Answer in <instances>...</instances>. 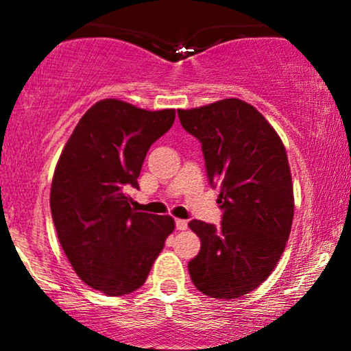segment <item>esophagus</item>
<instances>
[{
	"label": "esophagus",
	"instance_id": "obj_1",
	"mask_svg": "<svg viewBox=\"0 0 351 351\" xmlns=\"http://www.w3.org/2000/svg\"><path fill=\"white\" fill-rule=\"evenodd\" d=\"M175 224H176V229H178V231H184V229L188 228V223L184 219H176Z\"/></svg>",
	"mask_w": 351,
	"mask_h": 351
}]
</instances>
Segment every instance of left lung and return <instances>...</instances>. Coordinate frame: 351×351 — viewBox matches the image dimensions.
Masks as SVG:
<instances>
[{
	"mask_svg": "<svg viewBox=\"0 0 351 351\" xmlns=\"http://www.w3.org/2000/svg\"><path fill=\"white\" fill-rule=\"evenodd\" d=\"M201 142L209 183L221 189V226L189 221L201 251L188 271L199 292L236 299L259 287L279 263L291 236L293 186L287 152L259 110L224 99L178 110Z\"/></svg>",
	"mask_w": 351,
	"mask_h": 351,
	"instance_id": "1",
	"label": "left lung"
}]
</instances>
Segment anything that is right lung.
<instances>
[{"instance_id": "obj_1", "label": "right lung", "mask_w": 351, "mask_h": 351, "mask_svg": "<svg viewBox=\"0 0 351 351\" xmlns=\"http://www.w3.org/2000/svg\"><path fill=\"white\" fill-rule=\"evenodd\" d=\"M173 122L175 108L99 100L75 125L56 165L51 213L59 243L80 280L106 295L142 287L175 229L171 216L135 211L125 193L138 188L148 148Z\"/></svg>"}]
</instances>
